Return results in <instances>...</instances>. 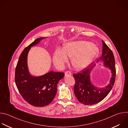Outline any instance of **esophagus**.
Returning <instances> with one entry per match:
<instances>
[{
	"instance_id": "obj_1",
	"label": "esophagus",
	"mask_w": 128,
	"mask_h": 128,
	"mask_svg": "<svg viewBox=\"0 0 128 128\" xmlns=\"http://www.w3.org/2000/svg\"><path fill=\"white\" fill-rule=\"evenodd\" d=\"M71 75V72L69 71H67L65 72V76H70Z\"/></svg>"
}]
</instances>
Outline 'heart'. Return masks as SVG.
I'll use <instances>...</instances> for the list:
<instances>
[{
    "mask_svg": "<svg viewBox=\"0 0 128 128\" xmlns=\"http://www.w3.org/2000/svg\"><path fill=\"white\" fill-rule=\"evenodd\" d=\"M99 49L92 43L77 41L65 44L63 48L56 50L53 56L54 63L58 68H62L71 58L73 67L80 70L88 66L97 57Z\"/></svg>",
    "mask_w": 128,
    "mask_h": 128,
    "instance_id": "b5f03b06",
    "label": "heart"
}]
</instances>
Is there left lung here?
I'll use <instances>...</instances> for the list:
<instances>
[{
	"instance_id": "8db88e82",
	"label": "left lung",
	"mask_w": 128,
	"mask_h": 128,
	"mask_svg": "<svg viewBox=\"0 0 128 128\" xmlns=\"http://www.w3.org/2000/svg\"><path fill=\"white\" fill-rule=\"evenodd\" d=\"M102 44V55L99 60L103 61L104 65L112 70V77L109 84L104 88H99L91 83L90 74L95 64L73 74L76 82L74 86V94L78 100L84 105H93L101 101L110 92L115 82L116 69L114 55L111 49L103 40Z\"/></svg>"
}]
</instances>
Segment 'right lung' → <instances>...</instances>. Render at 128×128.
Segmentation results:
<instances>
[{
    "label": "right lung",
    "instance_id": "add662e5",
    "mask_svg": "<svg viewBox=\"0 0 128 128\" xmlns=\"http://www.w3.org/2000/svg\"><path fill=\"white\" fill-rule=\"evenodd\" d=\"M44 38L35 40L21 54L18 61L14 80L17 88L23 99L35 107H44L52 102L57 93V84L63 78V72L50 71L39 76H31L27 67V54L31 47Z\"/></svg>",
    "mask_w": 128,
    "mask_h": 128
}]
</instances>
